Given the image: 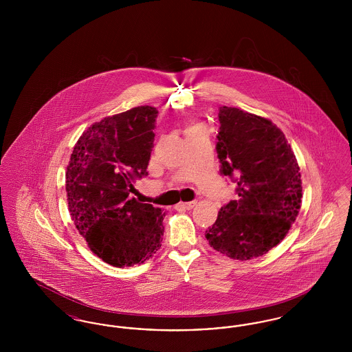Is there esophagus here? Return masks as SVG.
<instances>
[{"label": "esophagus", "mask_w": 352, "mask_h": 352, "mask_svg": "<svg viewBox=\"0 0 352 352\" xmlns=\"http://www.w3.org/2000/svg\"><path fill=\"white\" fill-rule=\"evenodd\" d=\"M197 204V201H181V203H178L175 207L177 208H182V210H191L194 206Z\"/></svg>", "instance_id": "34e87169"}]
</instances>
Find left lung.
<instances>
[{
    "label": "left lung",
    "mask_w": 352,
    "mask_h": 352,
    "mask_svg": "<svg viewBox=\"0 0 352 352\" xmlns=\"http://www.w3.org/2000/svg\"><path fill=\"white\" fill-rule=\"evenodd\" d=\"M220 173L237 199L219 211L206 231L208 244L234 260H251L276 247L301 208L300 166L285 134L270 120L239 108H219Z\"/></svg>",
    "instance_id": "8db88e82"
}]
</instances>
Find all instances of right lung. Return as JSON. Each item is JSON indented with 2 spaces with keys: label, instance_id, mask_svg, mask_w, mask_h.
Instances as JSON below:
<instances>
[{
  "label": "right lung",
  "instance_id": "right-lung-1",
  "mask_svg": "<svg viewBox=\"0 0 352 352\" xmlns=\"http://www.w3.org/2000/svg\"><path fill=\"white\" fill-rule=\"evenodd\" d=\"M158 111L135 107L92 124L66 171L68 210L89 250L112 267L142 264L161 248L166 212L132 198L148 175Z\"/></svg>",
  "mask_w": 352,
  "mask_h": 352
}]
</instances>
